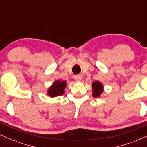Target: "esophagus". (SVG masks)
<instances>
[{
    "label": "esophagus",
    "mask_w": 147,
    "mask_h": 147,
    "mask_svg": "<svg viewBox=\"0 0 147 147\" xmlns=\"http://www.w3.org/2000/svg\"><path fill=\"white\" fill-rule=\"evenodd\" d=\"M75 79L77 82H80L81 80H82V76L79 75H75Z\"/></svg>",
    "instance_id": "obj_1"
}]
</instances>
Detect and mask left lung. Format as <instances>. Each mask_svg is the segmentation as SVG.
I'll use <instances>...</instances> for the list:
<instances>
[{"label":"left lung","instance_id":"1","mask_svg":"<svg viewBox=\"0 0 147 147\" xmlns=\"http://www.w3.org/2000/svg\"><path fill=\"white\" fill-rule=\"evenodd\" d=\"M92 88L93 92H92V96L94 97H98L101 95L103 92V86L100 82L97 81V82H93L92 84Z\"/></svg>","mask_w":147,"mask_h":147}]
</instances>
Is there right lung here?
I'll use <instances>...</instances> for the list:
<instances>
[{
	"label": "right lung",
	"instance_id": "1",
	"mask_svg": "<svg viewBox=\"0 0 147 147\" xmlns=\"http://www.w3.org/2000/svg\"><path fill=\"white\" fill-rule=\"evenodd\" d=\"M66 87V82L65 81L57 80L48 89V95L51 97H57V96H61L63 95L64 89Z\"/></svg>",
	"mask_w": 147,
	"mask_h": 147
}]
</instances>
